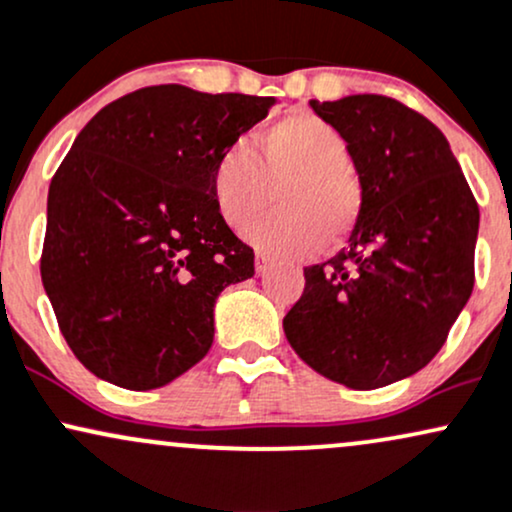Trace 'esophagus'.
<instances>
[{"label": "esophagus", "mask_w": 512, "mask_h": 512, "mask_svg": "<svg viewBox=\"0 0 512 512\" xmlns=\"http://www.w3.org/2000/svg\"><path fill=\"white\" fill-rule=\"evenodd\" d=\"M254 266H256V275H266L268 268H270V261L263 254H256Z\"/></svg>", "instance_id": "1"}]
</instances>
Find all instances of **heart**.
I'll return each mask as SVG.
<instances>
[{
  "mask_svg": "<svg viewBox=\"0 0 512 512\" xmlns=\"http://www.w3.org/2000/svg\"><path fill=\"white\" fill-rule=\"evenodd\" d=\"M213 198L220 218L244 230L266 210L278 189V213L246 232L273 256L314 254L323 239H345L362 208V191L350 172V148L335 126L311 112H297L261 134V153L234 141L213 167Z\"/></svg>",
  "mask_w": 512,
  "mask_h": 512,
  "instance_id": "obj_1",
  "label": "heart"
}]
</instances>
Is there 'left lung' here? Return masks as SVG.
I'll return each mask as SVG.
<instances>
[{
  "mask_svg": "<svg viewBox=\"0 0 512 512\" xmlns=\"http://www.w3.org/2000/svg\"><path fill=\"white\" fill-rule=\"evenodd\" d=\"M311 107L347 141L362 208L347 249L304 268V294L282 328L321 376L381 388L424 369L465 309L479 206L424 114L386 95Z\"/></svg>",
  "mask_w": 512,
  "mask_h": 512,
  "instance_id": "1",
  "label": "left lung"
}]
</instances>
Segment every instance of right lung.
<instances>
[{"mask_svg":"<svg viewBox=\"0 0 512 512\" xmlns=\"http://www.w3.org/2000/svg\"><path fill=\"white\" fill-rule=\"evenodd\" d=\"M270 107L170 83L110 102L76 136L47 194L40 275L90 374L150 390L206 357L220 292L254 275L210 177Z\"/></svg>","mask_w":512,"mask_h":512,"instance_id":"1","label":"right lung"}]
</instances>
